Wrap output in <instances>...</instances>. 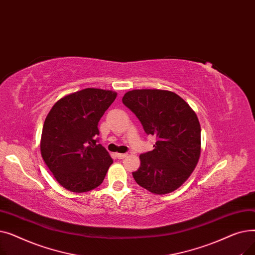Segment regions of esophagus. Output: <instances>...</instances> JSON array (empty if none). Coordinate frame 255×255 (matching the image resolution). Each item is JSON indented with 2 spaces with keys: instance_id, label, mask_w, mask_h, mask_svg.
I'll return each mask as SVG.
<instances>
[{
  "instance_id": "34e87169",
  "label": "esophagus",
  "mask_w": 255,
  "mask_h": 255,
  "mask_svg": "<svg viewBox=\"0 0 255 255\" xmlns=\"http://www.w3.org/2000/svg\"><path fill=\"white\" fill-rule=\"evenodd\" d=\"M116 157L118 159H124L125 157H127V154H121V153H117L116 154Z\"/></svg>"
}]
</instances>
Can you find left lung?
I'll return each mask as SVG.
<instances>
[{
    "mask_svg": "<svg viewBox=\"0 0 255 255\" xmlns=\"http://www.w3.org/2000/svg\"><path fill=\"white\" fill-rule=\"evenodd\" d=\"M122 101L146 134L157 138L154 150L139 156L140 166L133 178L154 194L175 191L190 177L200 156L196 114L176 93L165 90H132Z\"/></svg>",
    "mask_w": 255,
    "mask_h": 255,
    "instance_id": "8db88e82",
    "label": "left lung"
}]
</instances>
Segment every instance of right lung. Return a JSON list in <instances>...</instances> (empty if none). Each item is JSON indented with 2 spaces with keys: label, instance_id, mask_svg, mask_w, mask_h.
I'll list each match as a JSON object with an SVG mask.
<instances>
[{
  "label": "right lung",
  "instance_id": "obj_1",
  "mask_svg": "<svg viewBox=\"0 0 255 255\" xmlns=\"http://www.w3.org/2000/svg\"><path fill=\"white\" fill-rule=\"evenodd\" d=\"M116 97L113 91L87 88L64 96L49 111L40 150L65 189L88 192L103 182L113 159L97 143L98 122Z\"/></svg>",
  "mask_w": 255,
  "mask_h": 255
}]
</instances>
